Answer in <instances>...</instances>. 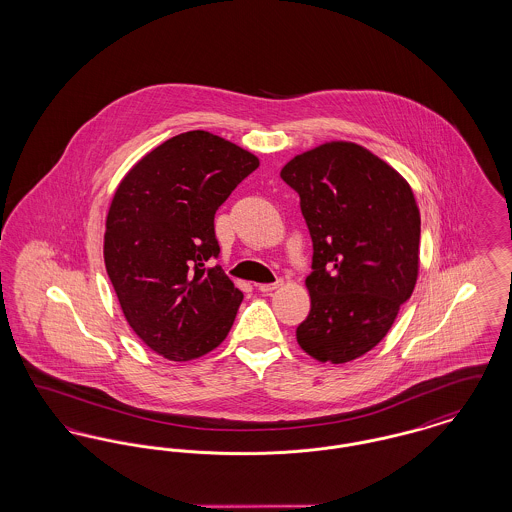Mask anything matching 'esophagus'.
<instances>
[{
  "label": "esophagus",
  "instance_id": "34e87169",
  "mask_svg": "<svg viewBox=\"0 0 512 512\" xmlns=\"http://www.w3.org/2000/svg\"><path fill=\"white\" fill-rule=\"evenodd\" d=\"M282 286V282L278 280V282H272V284H259L257 288H259V292L268 293V292H274L276 288H280Z\"/></svg>",
  "mask_w": 512,
  "mask_h": 512
}]
</instances>
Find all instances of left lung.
<instances>
[{"label":"left lung","instance_id":"left-lung-1","mask_svg":"<svg viewBox=\"0 0 512 512\" xmlns=\"http://www.w3.org/2000/svg\"><path fill=\"white\" fill-rule=\"evenodd\" d=\"M313 240L311 311L297 343L320 363H349L384 340L418 276L420 213L407 180L351 142L295 155L280 172Z\"/></svg>","mask_w":512,"mask_h":512}]
</instances>
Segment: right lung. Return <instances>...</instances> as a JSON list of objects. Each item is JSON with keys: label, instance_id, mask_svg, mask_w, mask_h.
Returning a JSON list of instances; mask_svg holds the SVG:
<instances>
[{"label": "right lung", "instance_id": "add662e5", "mask_svg": "<svg viewBox=\"0 0 512 512\" xmlns=\"http://www.w3.org/2000/svg\"><path fill=\"white\" fill-rule=\"evenodd\" d=\"M259 159L205 130L151 149L113 195L103 257L122 313L169 361H192L228 336L244 293L211 261L215 213Z\"/></svg>", "mask_w": 512, "mask_h": 512}]
</instances>
